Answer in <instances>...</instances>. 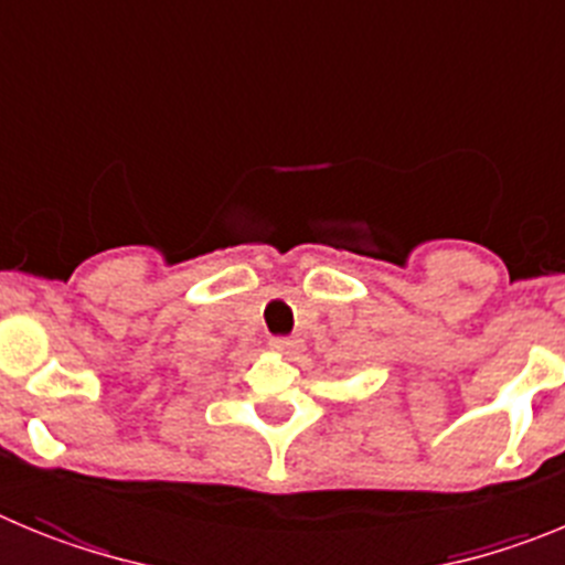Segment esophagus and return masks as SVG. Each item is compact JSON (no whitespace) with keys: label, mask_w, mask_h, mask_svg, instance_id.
Masks as SVG:
<instances>
[{"label":"esophagus","mask_w":565,"mask_h":565,"mask_svg":"<svg viewBox=\"0 0 565 565\" xmlns=\"http://www.w3.org/2000/svg\"><path fill=\"white\" fill-rule=\"evenodd\" d=\"M298 345H301V340H295V338H276V340H273V349H278V352H284V354H295V352H298Z\"/></svg>","instance_id":"34e87169"}]
</instances>
